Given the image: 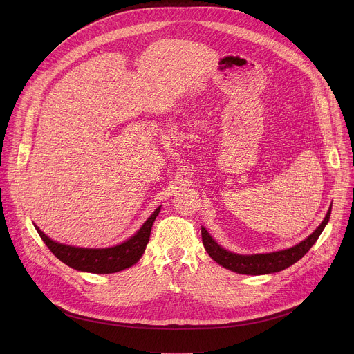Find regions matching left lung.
Masks as SVG:
<instances>
[{
	"instance_id": "obj_1",
	"label": "left lung",
	"mask_w": 354,
	"mask_h": 354,
	"mask_svg": "<svg viewBox=\"0 0 354 354\" xmlns=\"http://www.w3.org/2000/svg\"><path fill=\"white\" fill-rule=\"evenodd\" d=\"M330 209L332 206L329 207L321 225L307 239L301 241L292 248L279 250V252H272V254H258V255L232 254V252L221 248L212 238V235L207 232L205 227H201V241H203V245L207 250V254L212 257V259L225 269H230L239 274H252V276L276 273L294 265L311 249V246L317 242V239L319 238L321 232L324 231L325 225L329 221Z\"/></svg>"
}]
</instances>
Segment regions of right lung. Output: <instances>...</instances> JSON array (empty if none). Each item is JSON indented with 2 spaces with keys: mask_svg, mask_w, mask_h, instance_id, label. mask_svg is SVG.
Segmentation results:
<instances>
[{
  "mask_svg": "<svg viewBox=\"0 0 354 354\" xmlns=\"http://www.w3.org/2000/svg\"><path fill=\"white\" fill-rule=\"evenodd\" d=\"M160 210L161 206L149 216V218L131 238L116 246L104 249H89L59 243L50 239L36 225L35 228L43 242L47 245V248L53 252V255L67 266L80 272L108 274L124 270L140 261L149 241L151 227H153Z\"/></svg>",
  "mask_w": 354,
  "mask_h": 354,
  "instance_id": "1",
  "label": "right lung"
}]
</instances>
